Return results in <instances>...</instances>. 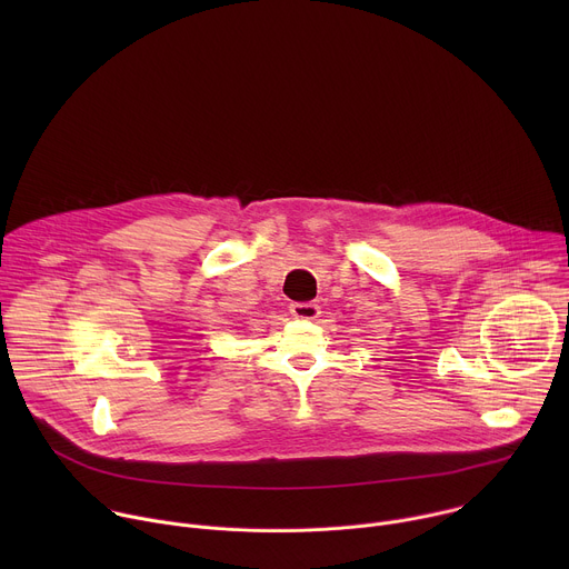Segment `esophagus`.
Instances as JSON below:
<instances>
[{
  "label": "esophagus",
  "mask_w": 569,
  "mask_h": 569,
  "mask_svg": "<svg viewBox=\"0 0 569 569\" xmlns=\"http://www.w3.org/2000/svg\"><path fill=\"white\" fill-rule=\"evenodd\" d=\"M319 312H321L319 306L312 303V301H295V303H290V315H292L295 319L312 321V319L319 317Z\"/></svg>",
  "instance_id": "obj_1"
}]
</instances>
